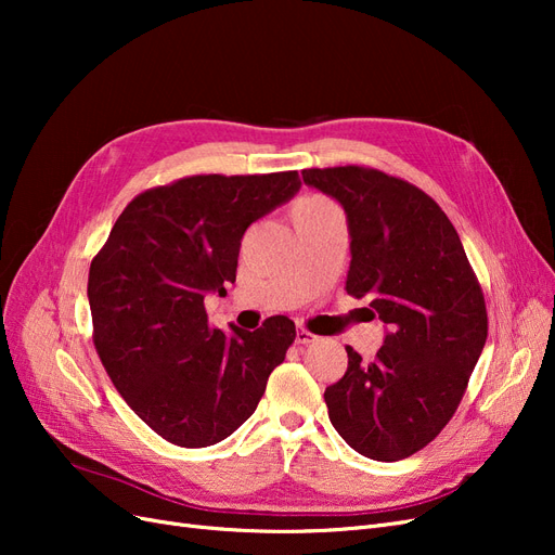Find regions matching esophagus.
I'll return each mask as SVG.
<instances>
[{
    "instance_id": "1",
    "label": "esophagus",
    "mask_w": 555,
    "mask_h": 555,
    "mask_svg": "<svg viewBox=\"0 0 555 555\" xmlns=\"http://www.w3.org/2000/svg\"><path fill=\"white\" fill-rule=\"evenodd\" d=\"M312 343H317V335H314V333H310V331H306V328H298V331H296V345L306 347V345H312Z\"/></svg>"
}]
</instances>
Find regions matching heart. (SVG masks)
Instances as JSON below:
<instances>
[{
  "label": "heart",
  "instance_id": "b5f03b06",
  "mask_svg": "<svg viewBox=\"0 0 555 555\" xmlns=\"http://www.w3.org/2000/svg\"><path fill=\"white\" fill-rule=\"evenodd\" d=\"M333 204L322 196H308V198H300L298 204L292 208V215H298V212H308V210H319V208H331Z\"/></svg>",
  "mask_w": 555,
  "mask_h": 555
}]
</instances>
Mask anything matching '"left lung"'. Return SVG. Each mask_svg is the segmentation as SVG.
<instances>
[{
  "label": "left lung",
  "mask_w": 555,
  "mask_h": 555,
  "mask_svg": "<svg viewBox=\"0 0 555 555\" xmlns=\"http://www.w3.org/2000/svg\"><path fill=\"white\" fill-rule=\"evenodd\" d=\"M304 182L347 212L345 289L389 326L375 361L347 347V373L324 391L340 438L373 461H400L438 438L489 335L483 292L456 229L408 180L365 166L306 169Z\"/></svg>",
  "instance_id": "8db88e82"
}]
</instances>
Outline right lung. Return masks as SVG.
<instances>
[{"label":"right lung","instance_id":"add662e5","mask_svg":"<svg viewBox=\"0 0 555 555\" xmlns=\"http://www.w3.org/2000/svg\"><path fill=\"white\" fill-rule=\"evenodd\" d=\"M300 190L296 171L190 176L145 190L90 266L92 340L127 405L171 444L222 442L257 410L296 338L289 317L212 328L204 298L236 282L243 233Z\"/></svg>","mask_w":555,"mask_h":555}]
</instances>
